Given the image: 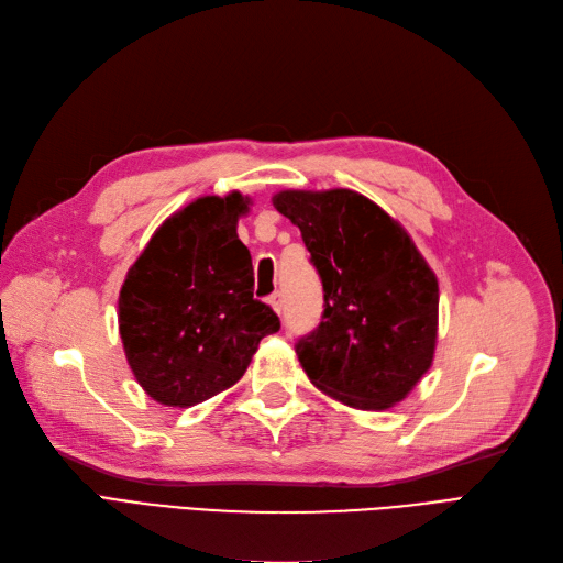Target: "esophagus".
<instances>
[{"label":"esophagus","mask_w":563,"mask_h":563,"mask_svg":"<svg viewBox=\"0 0 563 563\" xmlns=\"http://www.w3.org/2000/svg\"><path fill=\"white\" fill-rule=\"evenodd\" d=\"M268 303H271V308H274V311L280 316L283 313V292H274L268 297Z\"/></svg>","instance_id":"1"}]
</instances>
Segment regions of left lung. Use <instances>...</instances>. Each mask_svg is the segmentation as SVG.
<instances>
[{
  "instance_id": "8db88e82",
  "label": "left lung",
  "mask_w": 563,
  "mask_h": 563,
  "mask_svg": "<svg viewBox=\"0 0 563 563\" xmlns=\"http://www.w3.org/2000/svg\"><path fill=\"white\" fill-rule=\"evenodd\" d=\"M271 201L299 227L322 280V320L297 343L306 376L353 409L402 402L438 346L434 271L407 229L353 189H285Z\"/></svg>"
}]
</instances>
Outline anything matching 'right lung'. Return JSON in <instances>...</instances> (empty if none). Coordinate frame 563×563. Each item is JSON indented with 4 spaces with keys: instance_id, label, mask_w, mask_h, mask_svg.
<instances>
[{
    "instance_id": "1",
    "label": "right lung",
    "mask_w": 563,
    "mask_h": 563,
    "mask_svg": "<svg viewBox=\"0 0 563 563\" xmlns=\"http://www.w3.org/2000/svg\"><path fill=\"white\" fill-rule=\"evenodd\" d=\"M250 196H201L173 212L125 274L119 334L142 390L187 409L239 380L260 341L280 330L257 301L239 220Z\"/></svg>"
}]
</instances>
